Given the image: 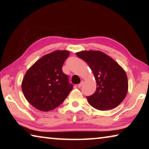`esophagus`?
<instances>
[{
	"label": "esophagus",
	"mask_w": 149,
	"mask_h": 149,
	"mask_svg": "<svg viewBox=\"0 0 149 149\" xmlns=\"http://www.w3.org/2000/svg\"><path fill=\"white\" fill-rule=\"evenodd\" d=\"M83 84H84V81H81V82L79 84H78V85H77V87H79V88H80V87H81V86H82V85H83Z\"/></svg>",
	"instance_id": "obj_1"
}]
</instances>
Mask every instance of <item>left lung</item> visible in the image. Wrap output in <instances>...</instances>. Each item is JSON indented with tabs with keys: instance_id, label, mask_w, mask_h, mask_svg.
I'll use <instances>...</instances> for the list:
<instances>
[{
	"instance_id": "1",
	"label": "left lung",
	"mask_w": 149,
	"mask_h": 149,
	"mask_svg": "<svg viewBox=\"0 0 149 149\" xmlns=\"http://www.w3.org/2000/svg\"><path fill=\"white\" fill-rule=\"evenodd\" d=\"M76 54L87 63L97 82L94 94L87 97L89 104L99 110L118 107L124 100L128 91L124 70L114 59L99 50H83Z\"/></svg>"
}]
</instances>
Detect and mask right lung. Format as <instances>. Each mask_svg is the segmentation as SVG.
Segmentation results:
<instances>
[{
  "instance_id": "right-lung-1",
  "label": "right lung",
  "mask_w": 149,
  "mask_h": 149,
  "mask_svg": "<svg viewBox=\"0 0 149 149\" xmlns=\"http://www.w3.org/2000/svg\"><path fill=\"white\" fill-rule=\"evenodd\" d=\"M70 55L68 50H56L45 55L26 72L22 89L29 104L48 112L60 106L73 89L62 65Z\"/></svg>"
}]
</instances>
